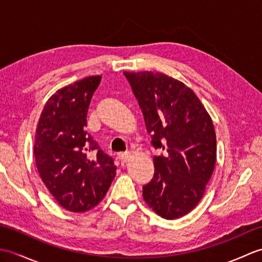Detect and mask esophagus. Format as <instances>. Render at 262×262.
<instances>
[{
	"instance_id": "1",
	"label": "esophagus",
	"mask_w": 262,
	"mask_h": 262,
	"mask_svg": "<svg viewBox=\"0 0 262 262\" xmlns=\"http://www.w3.org/2000/svg\"><path fill=\"white\" fill-rule=\"evenodd\" d=\"M130 158V153L129 152H125V153H119L118 154V159L120 160L121 163H125L127 162L128 160Z\"/></svg>"
}]
</instances>
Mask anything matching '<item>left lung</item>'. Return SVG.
<instances>
[{"instance_id":"obj_1","label":"left lung","mask_w":262,"mask_h":262,"mask_svg":"<svg viewBox=\"0 0 262 262\" xmlns=\"http://www.w3.org/2000/svg\"><path fill=\"white\" fill-rule=\"evenodd\" d=\"M151 134L154 177L143 197L155 213L176 220L203 198L216 162L213 121L191 89L162 73L124 72Z\"/></svg>"}]
</instances>
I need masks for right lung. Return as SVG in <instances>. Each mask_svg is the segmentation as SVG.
<instances>
[{
	"mask_svg": "<svg viewBox=\"0 0 262 262\" xmlns=\"http://www.w3.org/2000/svg\"><path fill=\"white\" fill-rule=\"evenodd\" d=\"M101 76H89L48 99L39 119L35 159L42 182L63 208L97 206L116 176L114 160L85 130L91 98Z\"/></svg>",
	"mask_w": 262,
	"mask_h": 262,
	"instance_id": "obj_1",
	"label": "right lung"
}]
</instances>
